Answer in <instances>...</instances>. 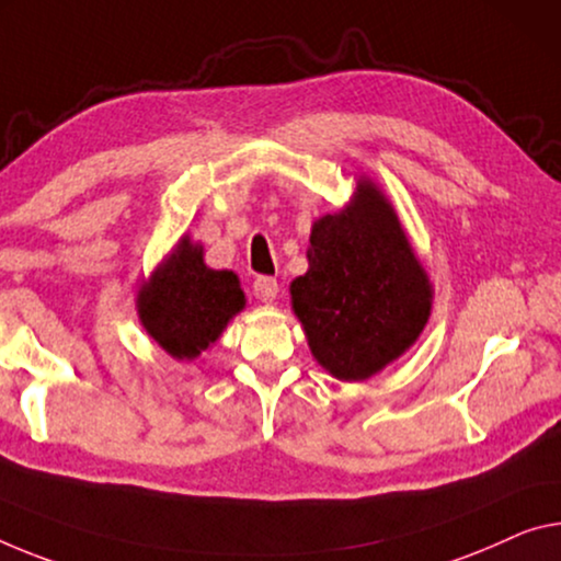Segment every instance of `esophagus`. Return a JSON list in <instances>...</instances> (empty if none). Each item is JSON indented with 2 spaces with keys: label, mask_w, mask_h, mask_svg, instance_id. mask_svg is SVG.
<instances>
[{
  "label": "esophagus",
  "mask_w": 561,
  "mask_h": 561,
  "mask_svg": "<svg viewBox=\"0 0 561 561\" xmlns=\"http://www.w3.org/2000/svg\"><path fill=\"white\" fill-rule=\"evenodd\" d=\"M253 293L257 300H263V304H271L278 296V280L271 278V275H257L253 280Z\"/></svg>",
  "instance_id": "1"
}]
</instances>
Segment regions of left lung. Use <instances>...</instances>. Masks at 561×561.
Here are the masks:
<instances>
[{
    "instance_id": "obj_1",
    "label": "left lung",
    "mask_w": 561,
    "mask_h": 561,
    "mask_svg": "<svg viewBox=\"0 0 561 561\" xmlns=\"http://www.w3.org/2000/svg\"><path fill=\"white\" fill-rule=\"evenodd\" d=\"M290 296L316 360L341 381H364L399 358L431 310L426 273L368 180L351 208L310 230L308 273L290 283Z\"/></svg>"
}]
</instances>
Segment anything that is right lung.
Instances as JSON below:
<instances>
[{"label": "right lung", "mask_w": 561, "mask_h": 561, "mask_svg": "<svg viewBox=\"0 0 561 561\" xmlns=\"http://www.w3.org/2000/svg\"><path fill=\"white\" fill-rule=\"evenodd\" d=\"M243 306L238 275L208 268L203 248L187 238L137 298L142 325L175 358H195L208 348Z\"/></svg>", "instance_id": "add662e5"}]
</instances>
